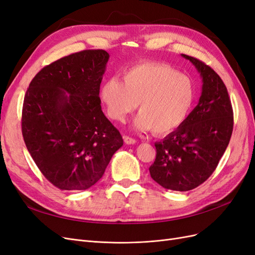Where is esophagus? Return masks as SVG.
Instances as JSON below:
<instances>
[{
    "label": "esophagus",
    "mask_w": 255,
    "mask_h": 255,
    "mask_svg": "<svg viewBox=\"0 0 255 255\" xmlns=\"http://www.w3.org/2000/svg\"><path fill=\"white\" fill-rule=\"evenodd\" d=\"M123 139H125V142L127 144H135L136 143V140L134 139V138H132V137L125 136V138H123Z\"/></svg>",
    "instance_id": "34e87169"
}]
</instances>
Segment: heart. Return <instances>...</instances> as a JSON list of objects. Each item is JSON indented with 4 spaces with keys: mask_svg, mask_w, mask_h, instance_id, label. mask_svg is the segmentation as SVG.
Returning <instances> with one entry per match:
<instances>
[{
    "mask_svg": "<svg viewBox=\"0 0 255 255\" xmlns=\"http://www.w3.org/2000/svg\"><path fill=\"white\" fill-rule=\"evenodd\" d=\"M118 78L106 80L100 99L113 120L123 122L137 106L138 130L152 129L165 135L186 121L196 101L195 84L187 75L160 63H143L130 67Z\"/></svg>",
    "mask_w": 255,
    "mask_h": 255,
    "instance_id": "obj_1",
    "label": "heart"
}]
</instances>
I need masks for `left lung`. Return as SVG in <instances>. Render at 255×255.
<instances>
[{"mask_svg":"<svg viewBox=\"0 0 255 255\" xmlns=\"http://www.w3.org/2000/svg\"><path fill=\"white\" fill-rule=\"evenodd\" d=\"M202 79L198 105L183 125L155 142L156 158L149 168L152 179L166 189L187 191L215 171L230 142L233 110L226 85L211 67L182 54Z\"/></svg>","mask_w":255,"mask_h":255,"instance_id":"obj_1","label":"left lung"}]
</instances>
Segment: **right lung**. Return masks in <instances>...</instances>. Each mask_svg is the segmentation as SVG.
I'll return each instance as SVG.
<instances>
[{
  "label": "right lung",
  "instance_id": "obj_1",
  "mask_svg": "<svg viewBox=\"0 0 255 255\" xmlns=\"http://www.w3.org/2000/svg\"><path fill=\"white\" fill-rule=\"evenodd\" d=\"M110 54L85 50L44 67L30 82L22 135L41 173L63 190H85L104 174L123 139L101 110Z\"/></svg>",
  "mask_w": 255,
  "mask_h": 255
}]
</instances>
